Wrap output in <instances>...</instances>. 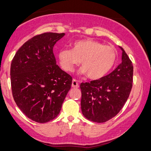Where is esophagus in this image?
I'll return each instance as SVG.
<instances>
[{
  "mask_svg": "<svg viewBox=\"0 0 151 151\" xmlns=\"http://www.w3.org/2000/svg\"><path fill=\"white\" fill-rule=\"evenodd\" d=\"M72 87H75V88H78L79 87V84L78 83V81L76 79H73L72 81Z\"/></svg>",
  "mask_w": 151,
  "mask_h": 151,
  "instance_id": "1",
  "label": "esophagus"
}]
</instances>
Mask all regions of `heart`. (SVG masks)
<instances>
[{"mask_svg": "<svg viewBox=\"0 0 151 151\" xmlns=\"http://www.w3.org/2000/svg\"><path fill=\"white\" fill-rule=\"evenodd\" d=\"M117 57L114 47L90 39L76 40L71 44V50L64 48L58 52L59 64L65 71H72L81 61V72L92 80L106 75L114 66Z\"/></svg>", "mask_w": 151, "mask_h": 151, "instance_id": "heart-1", "label": "heart"}]
</instances>
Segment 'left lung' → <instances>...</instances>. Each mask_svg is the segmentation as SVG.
Listing matches in <instances>:
<instances>
[{
    "label": "left lung",
    "instance_id": "left-lung-1",
    "mask_svg": "<svg viewBox=\"0 0 151 151\" xmlns=\"http://www.w3.org/2000/svg\"><path fill=\"white\" fill-rule=\"evenodd\" d=\"M122 51V63L101 78L82 83L81 111L87 120L105 122L115 117L129 97L133 82V65Z\"/></svg>",
    "mask_w": 151,
    "mask_h": 151
}]
</instances>
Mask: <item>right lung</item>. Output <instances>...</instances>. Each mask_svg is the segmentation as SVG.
<instances>
[{"label": "right lung", "instance_id": "1", "mask_svg": "<svg viewBox=\"0 0 151 151\" xmlns=\"http://www.w3.org/2000/svg\"><path fill=\"white\" fill-rule=\"evenodd\" d=\"M64 33H44L29 39L17 52L10 66L14 101L26 116L45 123L59 115L72 77L56 63L53 47Z\"/></svg>", "mask_w": 151, "mask_h": 151}]
</instances>
